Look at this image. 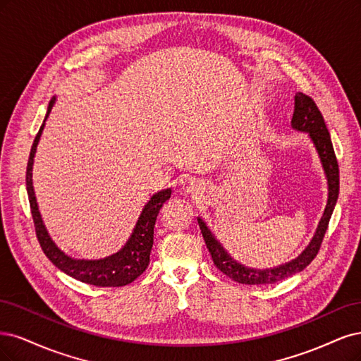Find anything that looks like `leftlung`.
<instances>
[{
	"label": "left lung",
	"mask_w": 361,
	"mask_h": 361,
	"mask_svg": "<svg viewBox=\"0 0 361 361\" xmlns=\"http://www.w3.org/2000/svg\"><path fill=\"white\" fill-rule=\"evenodd\" d=\"M290 126H293V129L295 130L309 133L313 145H315L318 151V156L321 159V164L329 184L327 205H325V210L318 224L315 235H313L309 246L301 252L295 259L267 270H257L244 267L234 258H231V255L224 249L222 244L216 240V237L212 234V231L208 229L204 220L201 217H197V224H200L207 249L212 253L214 265L224 274L232 279V281L243 285L277 283L289 276L303 271L319 252L325 231L329 228L330 217L334 210L337 196H339V165H337L330 133L327 130V126H325L324 117L321 111L318 109L317 103L313 102L312 97L303 94V92H297L294 97V114L293 120H290Z\"/></svg>",
	"instance_id": "left-lung-1"
}]
</instances>
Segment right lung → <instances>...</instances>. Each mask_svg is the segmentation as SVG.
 <instances>
[{
  "instance_id": "right-lung-1",
  "label": "right lung",
  "mask_w": 361,
  "mask_h": 361,
  "mask_svg": "<svg viewBox=\"0 0 361 361\" xmlns=\"http://www.w3.org/2000/svg\"><path fill=\"white\" fill-rule=\"evenodd\" d=\"M54 103H55V97L49 102L44 121L49 117ZM44 121L40 127L39 133L36 135V139H34L31 151H30L28 165H27V192H28L34 226H36V235L42 246V250L55 267H58V269L71 277L76 279V281L94 285V286H103V288L124 286V285L132 283L135 279H137L147 270V267L149 264V253H151V247H153L156 219L161 205H164L171 197V189L157 192L156 195L151 196V200L145 204L141 216L137 219L130 238L127 240L124 247L120 252L111 255L108 258L91 259V261L75 259L72 257H68V255H66L60 247L56 246L54 240L51 238L48 229H46L42 214L39 212L36 193H34V185H32L34 156H36V149L43 132Z\"/></svg>"
}]
</instances>
